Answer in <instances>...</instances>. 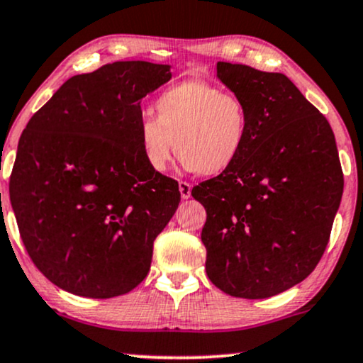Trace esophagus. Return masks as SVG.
<instances>
[{
	"mask_svg": "<svg viewBox=\"0 0 363 363\" xmlns=\"http://www.w3.org/2000/svg\"><path fill=\"white\" fill-rule=\"evenodd\" d=\"M191 189H192V186L189 184V182H186V181L179 182V191H181L182 199H189V197H191Z\"/></svg>",
	"mask_w": 363,
	"mask_h": 363,
	"instance_id": "obj_1",
	"label": "esophagus"
}]
</instances>
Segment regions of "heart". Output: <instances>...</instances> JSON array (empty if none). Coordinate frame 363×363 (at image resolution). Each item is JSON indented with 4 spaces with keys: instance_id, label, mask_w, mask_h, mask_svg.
I'll return each mask as SVG.
<instances>
[{
    "instance_id": "obj_1",
    "label": "heart",
    "mask_w": 363,
    "mask_h": 363,
    "mask_svg": "<svg viewBox=\"0 0 363 363\" xmlns=\"http://www.w3.org/2000/svg\"><path fill=\"white\" fill-rule=\"evenodd\" d=\"M155 117L139 123V144L152 171L177 157L201 176H219L236 164L250 137V110L233 91L206 80L171 85L155 99Z\"/></svg>"
}]
</instances>
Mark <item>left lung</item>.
I'll return each instance as SVG.
<instances>
[{
    "label": "left lung",
    "mask_w": 363,
    "mask_h": 363,
    "mask_svg": "<svg viewBox=\"0 0 363 363\" xmlns=\"http://www.w3.org/2000/svg\"><path fill=\"white\" fill-rule=\"evenodd\" d=\"M245 100L250 137L229 171L192 187L206 208V273L236 298L259 300L313 272L340 206L343 172L332 127L283 73L218 62Z\"/></svg>",
    "instance_id": "1"
}]
</instances>
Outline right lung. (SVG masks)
Here are the masks:
<instances>
[{
	"label": "right lung",
	"instance_id": "add662e5",
	"mask_svg": "<svg viewBox=\"0 0 363 363\" xmlns=\"http://www.w3.org/2000/svg\"><path fill=\"white\" fill-rule=\"evenodd\" d=\"M169 79V65L107 63L68 79L26 123L10 199L26 253L62 290L113 298L147 277L181 192L145 162L140 100Z\"/></svg>",
	"mask_w": 363,
	"mask_h": 363
}]
</instances>
